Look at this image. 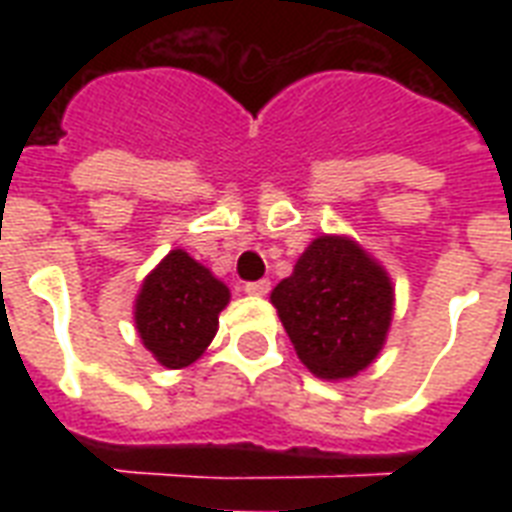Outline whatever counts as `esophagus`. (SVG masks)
I'll return each mask as SVG.
<instances>
[{
  "label": "esophagus",
  "instance_id": "1",
  "mask_svg": "<svg viewBox=\"0 0 512 512\" xmlns=\"http://www.w3.org/2000/svg\"><path fill=\"white\" fill-rule=\"evenodd\" d=\"M244 292H247V295H255V297L268 295V292H271V281H268V279L247 281V284H244Z\"/></svg>",
  "mask_w": 512,
  "mask_h": 512
}]
</instances>
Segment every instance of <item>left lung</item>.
<instances>
[{
  "instance_id": "8db88e82",
  "label": "left lung",
  "mask_w": 512,
  "mask_h": 512,
  "mask_svg": "<svg viewBox=\"0 0 512 512\" xmlns=\"http://www.w3.org/2000/svg\"><path fill=\"white\" fill-rule=\"evenodd\" d=\"M271 303L297 358L321 380H348L380 356L390 319L388 271L348 236H319L276 284Z\"/></svg>"
}]
</instances>
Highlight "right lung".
Returning <instances> with one entry per match:
<instances>
[{
	"label": "right lung",
	"instance_id": "obj_1",
	"mask_svg": "<svg viewBox=\"0 0 512 512\" xmlns=\"http://www.w3.org/2000/svg\"><path fill=\"white\" fill-rule=\"evenodd\" d=\"M228 300L231 292L209 268L185 249H172L143 279L135 300V327L159 364L183 369L217 335V316Z\"/></svg>",
	"mask_w": 512,
	"mask_h": 512
}]
</instances>
